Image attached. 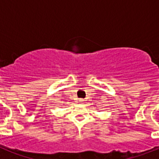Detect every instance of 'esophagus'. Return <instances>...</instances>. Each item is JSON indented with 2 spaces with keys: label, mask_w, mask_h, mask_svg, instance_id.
Segmentation results:
<instances>
[{
  "label": "esophagus",
  "mask_w": 159,
  "mask_h": 159,
  "mask_svg": "<svg viewBox=\"0 0 159 159\" xmlns=\"http://www.w3.org/2000/svg\"><path fill=\"white\" fill-rule=\"evenodd\" d=\"M79 101H80V102H84V99H79Z\"/></svg>",
  "instance_id": "1"
}]
</instances>
